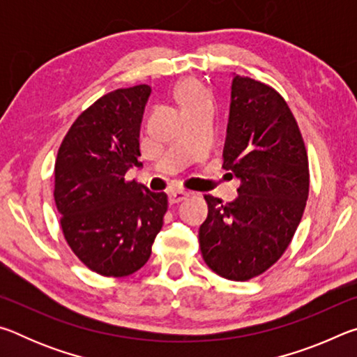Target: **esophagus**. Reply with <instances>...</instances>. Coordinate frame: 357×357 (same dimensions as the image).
<instances>
[{"label":"esophagus","instance_id":"esophagus-1","mask_svg":"<svg viewBox=\"0 0 357 357\" xmlns=\"http://www.w3.org/2000/svg\"><path fill=\"white\" fill-rule=\"evenodd\" d=\"M190 193L185 192V190H173L168 193V202H170L172 204H176V203H181L183 200H185L187 197H189Z\"/></svg>","mask_w":357,"mask_h":357}]
</instances>
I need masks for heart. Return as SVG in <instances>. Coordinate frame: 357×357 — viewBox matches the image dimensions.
Wrapping results in <instances>:
<instances>
[{"mask_svg":"<svg viewBox=\"0 0 357 357\" xmlns=\"http://www.w3.org/2000/svg\"><path fill=\"white\" fill-rule=\"evenodd\" d=\"M176 99L184 112L190 110L193 107L211 104V96L208 89L200 82L195 80V78H185V80L178 84Z\"/></svg>","mask_w":357,"mask_h":357,"instance_id":"heart-1","label":"heart"}]
</instances>
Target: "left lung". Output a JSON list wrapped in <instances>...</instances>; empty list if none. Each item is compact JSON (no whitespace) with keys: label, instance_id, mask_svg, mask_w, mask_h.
Segmentation results:
<instances>
[{"label":"left lung","instance_id":"obj_1","mask_svg":"<svg viewBox=\"0 0 357 357\" xmlns=\"http://www.w3.org/2000/svg\"><path fill=\"white\" fill-rule=\"evenodd\" d=\"M222 167L241 181L238 198L223 203L204 195L209 211L198 241L215 274L244 282L283 255L309 197L304 140L285 99L269 84L234 75Z\"/></svg>","mask_w":357,"mask_h":357}]
</instances>
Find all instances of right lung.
Here are the masks:
<instances>
[{
	"label": "right lung",
	"mask_w": 357,
	"mask_h": 357,
	"mask_svg": "<svg viewBox=\"0 0 357 357\" xmlns=\"http://www.w3.org/2000/svg\"><path fill=\"white\" fill-rule=\"evenodd\" d=\"M148 84L119 88L88 107L66 134L55 162V203L66 243L94 273L126 277L143 268L164 225L167 193L126 181L140 167Z\"/></svg>",
	"instance_id": "right-lung-1"
}]
</instances>
